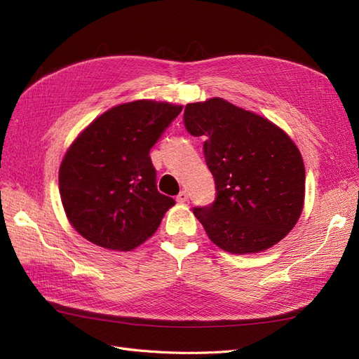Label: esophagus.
Masks as SVG:
<instances>
[{"label": "esophagus", "mask_w": 359, "mask_h": 359, "mask_svg": "<svg viewBox=\"0 0 359 359\" xmlns=\"http://www.w3.org/2000/svg\"><path fill=\"white\" fill-rule=\"evenodd\" d=\"M189 201V193L187 191H180L178 193V196H177V202H180V203H184V202H187Z\"/></svg>", "instance_id": "obj_1"}]
</instances>
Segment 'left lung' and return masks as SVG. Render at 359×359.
Returning <instances> with one entry per match:
<instances>
[{
	"label": "left lung",
	"mask_w": 359,
	"mask_h": 359,
	"mask_svg": "<svg viewBox=\"0 0 359 359\" xmlns=\"http://www.w3.org/2000/svg\"><path fill=\"white\" fill-rule=\"evenodd\" d=\"M184 126L205 137L215 181V201L193 210L210 240L233 255L264 252L283 240L306 194L304 161L287 133L220 97L189 103Z\"/></svg>",
	"instance_id": "obj_1"
}]
</instances>
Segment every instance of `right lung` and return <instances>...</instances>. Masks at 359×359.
<instances>
[{
	"mask_svg": "<svg viewBox=\"0 0 359 359\" xmlns=\"http://www.w3.org/2000/svg\"><path fill=\"white\" fill-rule=\"evenodd\" d=\"M181 111L166 102L123 103L73 140L60 166V194L85 240L130 252L157 231L175 201L157 190L149 149Z\"/></svg>",
	"mask_w": 359,
	"mask_h": 359,
	"instance_id": "obj_1",
	"label": "right lung"
}]
</instances>
